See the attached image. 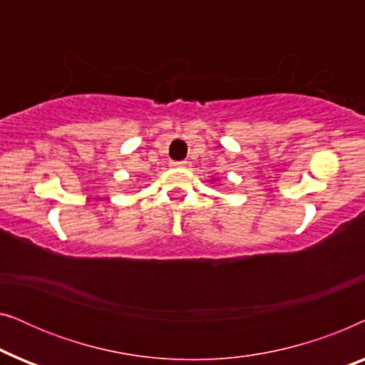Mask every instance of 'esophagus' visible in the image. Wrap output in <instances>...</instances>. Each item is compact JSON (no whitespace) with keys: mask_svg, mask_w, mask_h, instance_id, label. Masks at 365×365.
Listing matches in <instances>:
<instances>
[{"mask_svg":"<svg viewBox=\"0 0 365 365\" xmlns=\"http://www.w3.org/2000/svg\"><path fill=\"white\" fill-rule=\"evenodd\" d=\"M171 166H174V168H186V166H187V161H176V163H171Z\"/></svg>","mask_w":365,"mask_h":365,"instance_id":"obj_1","label":"esophagus"}]
</instances>
